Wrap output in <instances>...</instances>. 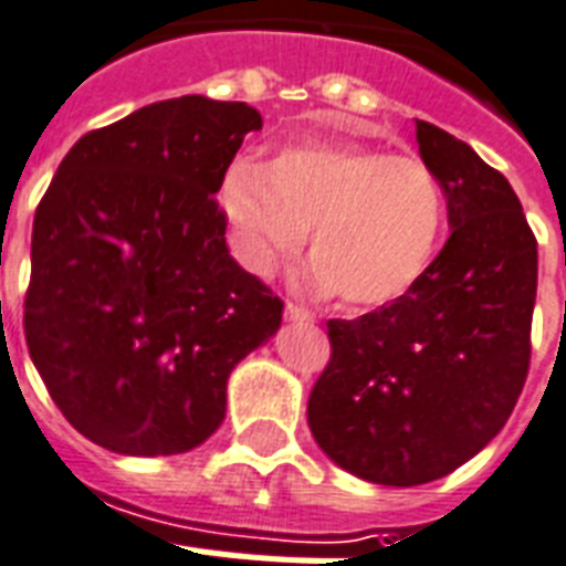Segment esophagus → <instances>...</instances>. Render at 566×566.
<instances>
[{"instance_id":"esophagus-1","label":"esophagus","mask_w":566,"mask_h":566,"mask_svg":"<svg viewBox=\"0 0 566 566\" xmlns=\"http://www.w3.org/2000/svg\"><path fill=\"white\" fill-rule=\"evenodd\" d=\"M284 319H291V323L311 325V323H314V314H311L307 307L293 305V302H287V305H284Z\"/></svg>"}]
</instances>
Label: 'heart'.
<instances>
[{"instance_id": "obj_1", "label": "heart", "mask_w": 566, "mask_h": 566, "mask_svg": "<svg viewBox=\"0 0 566 566\" xmlns=\"http://www.w3.org/2000/svg\"><path fill=\"white\" fill-rule=\"evenodd\" d=\"M220 209L238 259L268 279L311 229L307 282L348 307L389 305L433 264L448 200L418 156L357 142H293L270 163L235 159L220 182Z\"/></svg>"}]
</instances>
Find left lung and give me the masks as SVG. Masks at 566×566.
<instances>
[{"mask_svg":"<svg viewBox=\"0 0 566 566\" xmlns=\"http://www.w3.org/2000/svg\"><path fill=\"white\" fill-rule=\"evenodd\" d=\"M448 197L450 238L401 298L328 319L331 360L307 398L316 444L380 485H421L480 453L512 416L532 357L537 241L509 179L416 122Z\"/></svg>","mask_w":566,"mask_h":566,"instance_id":"left-lung-1","label":"left lung"}]
</instances>
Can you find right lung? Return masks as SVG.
<instances>
[{"instance_id": "right-lung-1", "label": "right lung", "mask_w": 566, "mask_h": 566, "mask_svg": "<svg viewBox=\"0 0 566 566\" xmlns=\"http://www.w3.org/2000/svg\"><path fill=\"white\" fill-rule=\"evenodd\" d=\"M250 130L243 101H156L81 136L36 206L29 355L69 424L113 453L203 444L229 371L282 325L214 200Z\"/></svg>"}]
</instances>
